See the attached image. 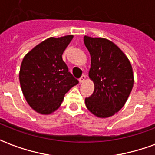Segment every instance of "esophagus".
Segmentation results:
<instances>
[{"label":"esophagus","mask_w":155,"mask_h":155,"mask_svg":"<svg viewBox=\"0 0 155 155\" xmlns=\"http://www.w3.org/2000/svg\"><path fill=\"white\" fill-rule=\"evenodd\" d=\"M85 79H86V76H85L84 74H82V76H81V77L80 78V80H79L80 83H83V82L85 81Z\"/></svg>","instance_id":"esophagus-1"}]
</instances>
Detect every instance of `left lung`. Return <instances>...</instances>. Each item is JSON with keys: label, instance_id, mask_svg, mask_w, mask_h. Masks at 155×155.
Instances as JSON below:
<instances>
[{"label": "left lung", "instance_id": "8db88e82", "mask_svg": "<svg viewBox=\"0 0 155 155\" xmlns=\"http://www.w3.org/2000/svg\"><path fill=\"white\" fill-rule=\"evenodd\" d=\"M91 54L89 76L94 84L85 105L95 116L107 118L121 110L132 91L134 74L129 59L112 41L84 36Z\"/></svg>", "mask_w": 155, "mask_h": 155}]
</instances>
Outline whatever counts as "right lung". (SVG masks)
<instances>
[{
  "label": "right lung",
  "mask_w": 155,
  "mask_h": 155,
  "mask_svg": "<svg viewBox=\"0 0 155 155\" xmlns=\"http://www.w3.org/2000/svg\"><path fill=\"white\" fill-rule=\"evenodd\" d=\"M73 35L51 37L25 54L20 69V84L31 107L49 114L60 107L64 94L78 80L69 72L62 54Z\"/></svg>",
  "instance_id": "add662e5"
}]
</instances>
